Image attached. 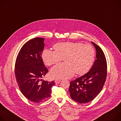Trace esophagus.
I'll return each instance as SVG.
<instances>
[{
    "mask_svg": "<svg viewBox=\"0 0 121 121\" xmlns=\"http://www.w3.org/2000/svg\"><path fill=\"white\" fill-rule=\"evenodd\" d=\"M60 82H61V80H59V79H56L54 81V82L56 83H59Z\"/></svg>",
    "mask_w": 121,
    "mask_h": 121,
    "instance_id": "1",
    "label": "esophagus"
}]
</instances>
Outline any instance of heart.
<instances>
[{
	"label": "heart",
	"instance_id": "obj_1",
	"mask_svg": "<svg viewBox=\"0 0 121 121\" xmlns=\"http://www.w3.org/2000/svg\"><path fill=\"white\" fill-rule=\"evenodd\" d=\"M54 51L45 49L43 51L42 58L48 66L56 64L63 59L64 63L53 67L50 72L54 79H69L75 72L82 75L88 71L93 65L95 56L94 48L90 44L82 42H65L56 44Z\"/></svg>",
	"mask_w": 121,
	"mask_h": 121
}]
</instances>
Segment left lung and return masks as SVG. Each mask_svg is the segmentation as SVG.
I'll return each instance as SVG.
<instances>
[{
  "instance_id": "8db88e82",
  "label": "left lung",
  "mask_w": 121,
  "mask_h": 121,
  "mask_svg": "<svg viewBox=\"0 0 121 121\" xmlns=\"http://www.w3.org/2000/svg\"><path fill=\"white\" fill-rule=\"evenodd\" d=\"M96 51V59L89 72L70 82V97L77 102L83 104L93 100L102 90L107 74V64L102 50L92 42Z\"/></svg>"
}]
</instances>
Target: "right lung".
I'll use <instances>...</instances> for the list:
<instances>
[{
    "label": "right lung",
    "mask_w": 121,
    "mask_h": 121,
    "mask_svg": "<svg viewBox=\"0 0 121 121\" xmlns=\"http://www.w3.org/2000/svg\"><path fill=\"white\" fill-rule=\"evenodd\" d=\"M44 38H36L27 42L20 49L15 64V76L20 90L28 100L35 103L46 101L51 97L54 81H42L48 72L44 65L42 53Z\"/></svg>",
    "instance_id": "obj_1"
}]
</instances>
